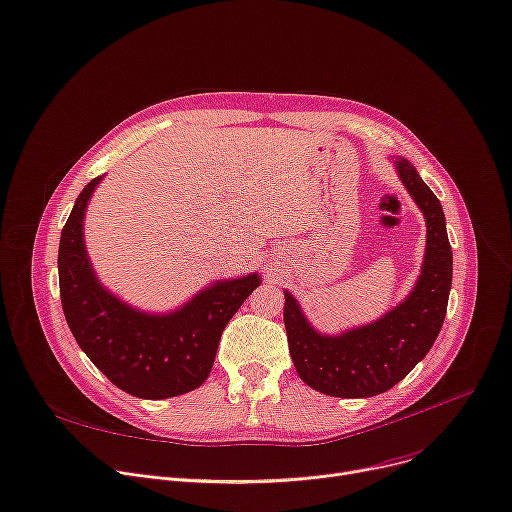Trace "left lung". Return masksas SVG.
<instances>
[{"mask_svg":"<svg viewBox=\"0 0 512 512\" xmlns=\"http://www.w3.org/2000/svg\"><path fill=\"white\" fill-rule=\"evenodd\" d=\"M397 175L426 220V253L414 290L379 321L319 333L298 300L284 290V325L298 377L331 397H372L389 391L428 354L447 315L453 251L440 201L410 160L395 158Z\"/></svg>","mask_w":512,"mask_h":512,"instance_id":"left-lung-1","label":"left lung"}]
</instances>
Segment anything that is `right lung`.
Instances as JSON below:
<instances>
[{
	"instance_id": "right-lung-1",
	"label": "right lung",
	"mask_w": 512,
	"mask_h": 512,
	"mask_svg": "<svg viewBox=\"0 0 512 512\" xmlns=\"http://www.w3.org/2000/svg\"><path fill=\"white\" fill-rule=\"evenodd\" d=\"M102 177L78 195L59 241V292L67 325L92 364L121 391L166 399L206 383L226 323L261 284L259 274L218 280L177 311L144 313L102 286L84 243V214Z\"/></svg>"
}]
</instances>
